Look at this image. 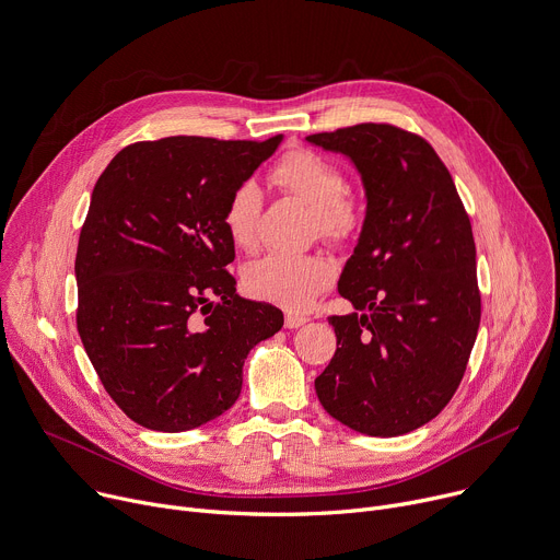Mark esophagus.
<instances>
[{
  "mask_svg": "<svg viewBox=\"0 0 560 560\" xmlns=\"http://www.w3.org/2000/svg\"><path fill=\"white\" fill-rule=\"evenodd\" d=\"M306 322H308V317H303V315H292V313L285 315V328H299Z\"/></svg>",
  "mask_w": 560,
  "mask_h": 560,
  "instance_id": "34e87169",
  "label": "esophagus"
}]
</instances>
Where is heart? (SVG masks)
Returning <instances> with one entry per match:
<instances>
[{"label":"heart","mask_w":560,"mask_h":560,"mask_svg":"<svg viewBox=\"0 0 560 560\" xmlns=\"http://www.w3.org/2000/svg\"><path fill=\"white\" fill-rule=\"evenodd\" d=\"M270 180L292 198L311 208L313 232L341 243L354 236L362 212L358 200L348 196L343 172L311 149H292L270 170ZM261 214V189L241 183L232 189L223 208V228L238 249L257 247ZM332 264L324 254H268L245 270V290L288 311L308 308L313 299L330 283Z\"/></svg>","instance_id":"obj_1"}]
</instances>
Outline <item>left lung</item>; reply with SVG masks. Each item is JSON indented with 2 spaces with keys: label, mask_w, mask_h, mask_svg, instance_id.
<instances>
[{
  "label": "left lung",
  "mask_w": 560,
  "mask_h": 560,
  "mask_svg": "<svg viewBox=\"0 0 560 560\" xmlns=\"http://www.w3.org/2000/svg\"><path fill=\"white\" fill-rule=\"evenodd\" d=\"M306 140L350 159L366 189L362 234L337 285L362 315L328 317L337 350L315 390L348 429L404 435L448 404L476 343L471 221L422 136L362 122Z\"/></svg>",
  "instance_id": "left-lung-1"
}]
</instances>
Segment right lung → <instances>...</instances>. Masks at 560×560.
<instances>
[{
  "mask_svg": "<svg viewBox=\"0 0 560 560\" xmlns=\"http://www.w3.org/2000/svg\"><path fill=\"white\" fill-rule=\"evenodd\" d=\"M283 136H170L125 147L100 174L75 254L78 332L136 424L180 433L238 399L243 362L283 326L236 294L223 208Z\"/></svg>",
  "mask_w": 560,
  "mask_h": 560,
  "instance_id": "obj_1",
  "label": "right lung"
}]
</instances>
